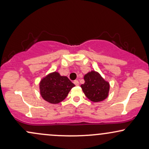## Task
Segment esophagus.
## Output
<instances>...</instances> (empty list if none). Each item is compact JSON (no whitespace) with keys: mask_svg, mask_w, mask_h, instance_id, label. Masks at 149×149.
I'll return each mask as SVG.
<instances>
[{"mask_svg":"<svg viewBox=\"0 0 149 149\" xmlns=\"http://www.w3.org/2000/svg\"><path fill=\"white\" fill-rule=\"evenodd\" d=\"M73 83H74L76 85H79V82H78V80H76L73 81Z\"/></svg>","mask_w":149,"mask_h":149,"instance_id":"1","label":"esophagus"}]
</instances>
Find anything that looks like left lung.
Wrapping results in <instances>:
<instances>
[{
  "mask_svg": "<svg viewBox=\"0 0 149 149\" xmlns=\"http://www.w3.org/2000/svg\"><path fill=\"white\" fill-rule=\"evenodd\" d=\"M85 83L80 85L83 92L90 100L98 102L105 100L109 91V83L99 73L91 71L84 76Z\"/></svg>",
  "mask_w": 149,
  "mask_h": 149,
  "instance_id": "obj_1",
  "label": "left lung"
}]
</instances>
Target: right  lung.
Segmentation results:
<instances>
[{
	"label": "right lung",
	"mask_w": 149,
	"mask_h": 149,
	"mask_svg": "<svg viewBox=\"0 0 149 149\" xmlns=\"http://www.w3.org/2000/svg\"><path fill=\"white\" fill-rule=\"evenodd\" d=\"M75 85L66 76H61L54 72L47 75L40 83V95L51 104L62 102Z\"/></svg>",
	"instance_id": "1"
}]
</instances>
